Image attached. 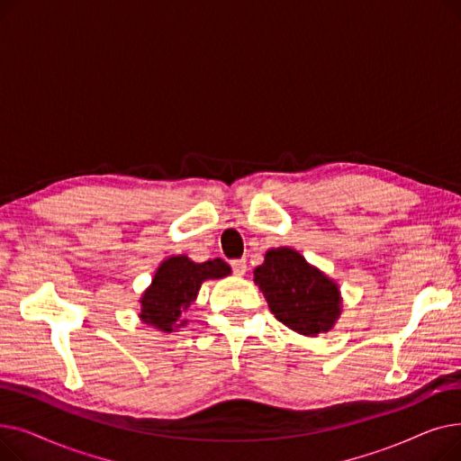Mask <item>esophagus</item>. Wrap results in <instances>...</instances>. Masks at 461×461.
I'll use <instances>...</instances> for the list:
<instances>
[{"label": "esophagus", "mask_w": 461, "mask_h": 461, "mask_svg": "<svg viewBox=\"0 0 461 461\" xmlns=\"http://www.w3.org/2000/svg\"><path fill=\"white\" fill-rule=\"evenodd\" d=\"M231 267H233V273L237 276H243L247 273V259L240 258V259H233L231 261Z\"/></svg>", "instance_id": "esophagus-1"}]
</instances>
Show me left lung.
Masks as SVG:
<instances>
[{
    "instance_id": "obj_1",
    "label": "left lung",
    "mask_w": 461,
    "mask_h": 461,
    "mask_svg": "<svg viewBox=\"0 0 461 461\" xmlns=\"http://www.w3.org/2000/svg\"><path fill=\"white\" fill-rule=\"evenodd\" d=\"M254 282L275 318L301 334L327 332L340 316L338 285L292 249L265 254L263 265L254 271Z\"/></svg>"
}]
</instances>
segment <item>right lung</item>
<instances>
[{
	"mask_svg": "<svg viewBox=\"0 0 461 461\" xmlns=\"http://www.w3.org/2000/svg\"><path fill=\"white\" fill-rule=\"evenodd\" d=\"M230 273V265L221 258L203 263H194L186 256L169 258L160 265L153 284L141 297L140 318L143 323L172 332L186 325L183 313L198 297L202 282L207 278H222Z\"/></svg>",
	"mask_w": 461,
	"mask_h": 461,
	"instance_id": "add662e5",
	"label": "right lung"
}]
</instances>
